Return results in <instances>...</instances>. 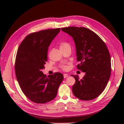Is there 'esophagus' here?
<instances>
[{
    "mask_svg": "<svg viewBox=\"0 0 124 124\" xmlns=\"http://www.w3.org/2000/svg\"><path fill=\"white\" fill-rule=\"evenodd\" d=\"M63 75H64V78H67L68 76V75L67 74H64Z\"/></svg>",
    "mask_w": 124,
    "mask_h": 124,
    "instance_id": "34e87169",
    "label": "esophagus"
}]
</instances>
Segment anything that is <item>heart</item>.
I'll return each instance as SVG.
<instances>
[{"mask_svg":"<svg viewBox=\"0 0 124 124\" xmlns=\"http://www.w3.org/2000/svg\"><path fill=\"white\" fill-rule=\"evenodd\" d=\"M60 49H66V48H70V45L67 43H62L60 44ZM62 68L64 70H67L68 67L66 65H63L62 66Z\"/></svg>","mask_w":124,"mask_h":124,"instance_id":"b5f03b06","label":"heart"}]
</instances>
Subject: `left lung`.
Wrapping results in <instances>:
<instances>
[{
  "label": "left lung",
  "mask_w": 124,
  "mask_h": 124,
  "mask_svg": "<svg viewBox=\"0 0 124 124\" xmlns=\"http://www.w3.org/2000/svg\"><path fill=\"white\" fill-rule=\"evenodd\" d=\"M61 30L73 38L76 47L78 69L85 72L82 79H75L72 86L75 96L89 101L99 96L106 88L111 72V61L105 43L95 32L83 27H71Z\"/></svg>",
  "instance_id": "obj_1"
}]
</instances>
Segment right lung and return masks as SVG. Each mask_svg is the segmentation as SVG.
Instances as JSON below:
<instances>
[{
    "mask_svg": "<svg viewBox=\"0 0 124 124\" xmlns=\"http://www.w3.org/2000/svg\"><path fill=\"white\" fill-rule=\"evenodd\" d=\"M60 31L58 28L33 32L18 47L15 63L16 79L23 93L35 103H45L55 99L63 80L61 73L47 76L42 71L47 61L49 46Z\"/></svg>",
    "mask_w": 124,
    "mask_h": 124,
    "instance_id": "1",
    "label": "right lung"
}]
</instances>
